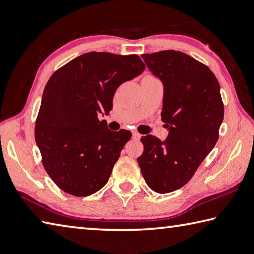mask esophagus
I'll return each instance as SVG.
<instances>
[{
  "label": "esophagus",
  "instance_id": "obj_1",
  "mask_svg": "<svg viewBox=\"0 0 254 254\" xmlns=\"http://www.w3.org/2000/svg\"><path fill=\"white\" fill-rule=\"evenodd\" d=\"M132 139L135 140H139L140 139V135L136 131H132Z\"/></svg>",
  "mask_w": 254,
  "mask_h": 254
}]
</instances>
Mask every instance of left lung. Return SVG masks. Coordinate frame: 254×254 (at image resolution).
<instances>
[{"label": "left lung", "mask_w": 254, "mask_h": 254, "mask_svg": "<svg viewBox=\"0 0 254 254\" xmlns=\"http://www.w3.org/2000/svg\"><path fill=\"white\" fill-rule=\"evenodd\" d=\"M141 57L164 86L161 121L169 133L166 140L142 136L143 152L137 161L148 187L168 193L192 178L218 141L224 113L220 85L209 67L183 52Z\"/></svg>", "instance_id": "obj_1"}]
</instances>
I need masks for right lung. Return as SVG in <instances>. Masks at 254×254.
Masks as SVG:
<instances>
[{"mask_svg": "<svg viewBox=\"0 0 254 254\" xmlns=\"http://www.w3.org/2000/svg\"><path fill=\"white\" fill-rule=\"evenodd\" d=\"M145 69L137 55L90 52L56 70L43 92L35 140L43 166L65 192L86 197L107 184L131 132L112 131L108 115L123 83Z\"/></svg>", "mask_w": 254, "mask_h": 254, "instance_id": "add662e5", "label": "right lung"}]
</instances>
